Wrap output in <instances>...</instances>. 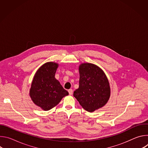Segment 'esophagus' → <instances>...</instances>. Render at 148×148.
I'll use <instances>...</instances> for the list:
<instances>
[{"label":"esophagus","instance_id":"esophagus-1","mask_svg":"<svg viewBox=\"0 0 148 148\" xmlns=\"http://www.w3.org/2000/svg\"><path fill=\"white\" fill-rule=\"evenodd\" d=\"M69 94L70 95H72L73 94V90L72 89H70V90H69Z\"/></svg>","mask_w":148,"mask_h":148}]
</instances>
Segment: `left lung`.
<instances>
[{
    "mask_svg": "<svg viewBox=\"0 0 148 148\" xmlns=\"http://www.w3.org/2000/svg\"><path fill=\"white\" fill-rule=\"evenodd\" d=\"M79 87L74 92V97L88 112L102 108L107 103L111 94L106 75L102 69L91 63L79 65Z\"/></svg>",
    "mask_w": 148,
    "mask_h": 148,
    "instance_id": "8db88e82",
    "label": "left lung"
}]
</instances>
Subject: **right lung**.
Returning a JSON list of instances; mask_svg holds the SVG:
<instances>
[{
    "label": "right lung",
    "mask_w": 148,
    "mask_h": 148,
    "mask_svg": "<svg viewBox=\"0 0 148 148\" xmlns=\"http://www.w3.org/2000/svg\"><path fill=\"white\" fill-rule=\"evenodd\" d=\"M58 64L48 62L36 71L30 90L33 102L45 111L54 107L61 99L69 95L60 82L56 79L55 74Z\"/></svg>",
    "instance_id": "right-lung-1"
}]
</instances>
